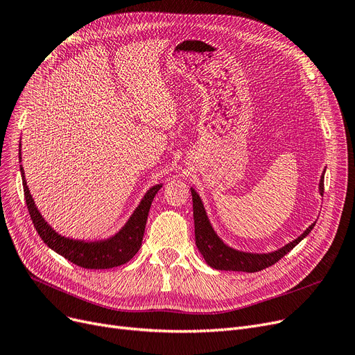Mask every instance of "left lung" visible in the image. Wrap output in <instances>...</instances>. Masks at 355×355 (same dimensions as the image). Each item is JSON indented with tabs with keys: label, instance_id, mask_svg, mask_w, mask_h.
I'll return each instance as SVG.
<instances>
[{
	"label": "left lung",
	"instance_id": "left-lung-1",
	"mask_svg": "<svg viewBox=\"0 0 355 355\" xmlns=\"http://www.w3.org/2000/svg\"><path fill=\"white\" fill-rule=\"evenodd\" d=\"M325 174V173H323ZM319 193L323 196V175L319 182ZM193 196V216H194V234H196V245L198 251L202 252L206 263L216 270L225 271H243V272H255L264 268L271 267L277 261H280L286 254H288L295 246L313 229L315 223L307 227L304 232L293 242L284 245L283 248L277 250L270 254H251L236 251L230 246L225 245L223 241L216 235L213 230L206 210L203 207L202 198L191 189Z\"/></svg>",
	"mask_w": 355,
	"mask_h": 355
}]
</instances>
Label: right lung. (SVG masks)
<instances>
[{"label":"right lung","mask_w":355,"mask_h":355,"mask_svg":"<svg viewBox=\"0 0 355 355\" xmlns=\"http://www.w3.org/2000/svg\"><path fill=\"white\" fill-rule=\"evenodd\" d=\"M19 159L21 161V152H19ZM20 171L23 178L26 205L37 234L51 250L71 261L72 264L88 270L113 268L121 264H126L128 261L132 259L135 254L139 251L152 200L162 187V184H157V186H153L152 189L148 190V193L142 198L141 205L136 207L128 223L123 226L114 236L104 241L85 242L60 236L48 225V222H44L33 202L32 194L28 191L27 182L24 180L23 166H20Z\"/></svg>","instance_id":"obj_1"}]
</instances>
